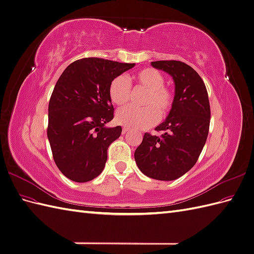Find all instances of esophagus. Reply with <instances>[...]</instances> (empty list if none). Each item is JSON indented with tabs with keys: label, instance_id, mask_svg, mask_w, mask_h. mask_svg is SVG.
Wrapping results in <instances>:
<instances>
[{
	"label": "esophagus",
	"instance_id": "esophagus-1",
	"mask_svg": "<svg viewBox=\"0 0 254 254\" xmlns=\"http://www.w3.org/2000/svg\"><path fill=\"white\" fill-rule=\"evenodd\" d=\"M129 131V128L127 127H123V133H127Z\"/></svg>",
	"mask_w": 254,
	"mask_h": 254
}]
</instances>
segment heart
Returning a JSON list of instances; mask_svg holds the SVG:
<instances>
[{
	"instance_id": "heart-1",
	"label": "heart",
	"mask_w": 254,
	"mask_h": 254,
	"mask_svg": "<svg viewBox=\"0 0 254 254\" xmlns=\"http://www.w3.org/2000/svg\"><path fill=\"white\" fill-rule=\"evenodd\" d=\"M137 86L148 90L144 99V108L126 106L118 110L115 120L120 125L130 129H144L155 125L166 118L174 104L173 92L164 87V76L156 68L146 67L133 76ZM109 97L114 105H125L130 96V82L125 76L120 75L109 84Z\"/></svg>"
}]
</instances>
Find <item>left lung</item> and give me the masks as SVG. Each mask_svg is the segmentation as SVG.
Listing matches in <instances>:
<instances>
[{"mask_svg":"<svg viewBox=\"0 0 254 254\" xmlns=\"http://www.w3.org/2000/svg\"><path fill=\"white\" fill-rule=\"evenodd\" d=\"M151 65L173 77L174 104L156 127L161 134L145 133L134 159L144 175L171 181L188 173L200 156L209 133L210 102L203 80L191 66L177 60L152 61Z\"/></svg>","mask_w":254,"mask_h":254,"instance_id":"left-lung-1","label":"left lung"}]
</instances>
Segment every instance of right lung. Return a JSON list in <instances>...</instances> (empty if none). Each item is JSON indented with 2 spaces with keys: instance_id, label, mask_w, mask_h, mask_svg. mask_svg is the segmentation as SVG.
<instances>
[{
  "instance_id": "1",
  "label": "right lung",
  "mask_w": 254,
  "mask_h": 254,
  "mask_svg": "<svg viewBox=\"0 0 254 254\" xmlns=\"http://www.w3.org/2000/svg\"><path fill=\"white\" fill-rule=\"evenodd\" d=\"M133 66L82 58L61 74L49 104L48 137L54 161L66 178L88 182L103 172L107 149L122 133L121 126H106L114 117L109 84Z\"/></svg>"
}]
</instances>
